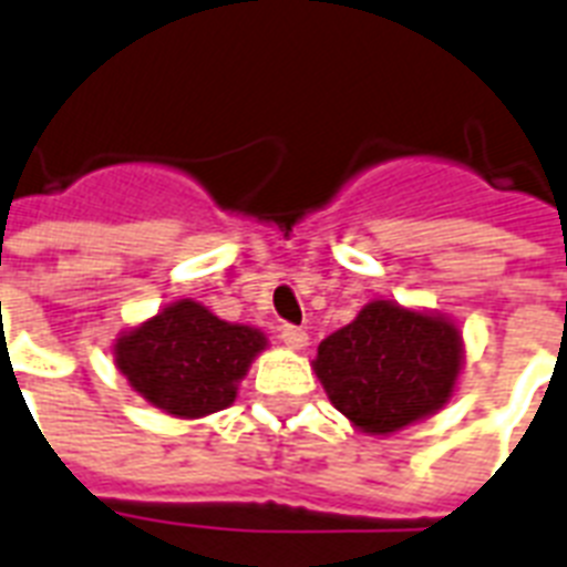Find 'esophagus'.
I'll return each mask as SVG.
<instances>
[{"instance_id": "1", "label": "esophagus", "mask_w": 567, "mask_h": 567, "mask_svg": "<svg viewBox=\"0 0 567 567\" xmlns=\"http://www.w3.org/2000/svg\"><path fill=\"white\" fill-rule=\"evenodd\" d=\"M279 338H282L291 350H306V347H309V332L302 327H291V323H285V327L279 329Z\"/></svg>"}]
</instances>
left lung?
<instances>
[{"mask_svg":"<svg viewBox=\"0 0 567 567\" xmlns=\"http://www.w3.org/2000/svg\"><path fill=\"white\" fill-rule=\"evenodd\" d=\"M462 359L456 323L373 300L320 341L311 364L338 412L359 430L388 435L447 403Z\"/></svg>","mask_w":567,"mask_h":567,"instance_id":"8db88e82","label":"left lung"}]
</instances>
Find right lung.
Masks as SVG:
<instances>
[{
    "instance_id": "obj_1",
    "label": "right lung",
    "mask_w": 567,
    "mask_h": 567,
    "mask_svg": "<svg viewBox=\"0 0 567 567\" xmlns=\"http://www.w3.org/2000/svg\"><path fill=\"white\" fill-rule=\"evenodd\" d=\"M265 332L226 323L194 300L171 302L114 344V362L137 394L176 417H203L235 403Z\"/></svg>"
}]
</instances>
